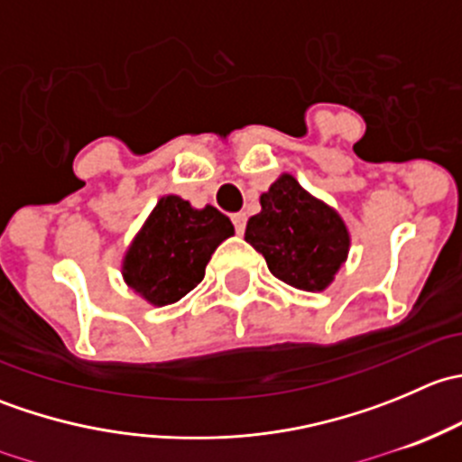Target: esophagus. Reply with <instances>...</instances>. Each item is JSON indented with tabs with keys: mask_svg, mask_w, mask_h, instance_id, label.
I'll return each mask as SVG.
<instances>
[{
	"mask_svg": "<svg viewBox=\"0 0 462 462\" xmlns=\"http://www.w3.org/2000/svg\"><path fill=\"white\" fill-rule=\"evenodd\" d=\"M245 221H248V217H245V212H236V214H232V223H235L236 235H244V230H245Z\"/></svg>",
	"mask_w": 462,
	"mask_h": 462,
	"instance_id": "34e87169",
	"label": "esophagus"
}]
</instances>
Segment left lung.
Here are the masks:
<instances>
[{
    "label": "left lung",
    "instance_id": "obj_1",
    "mask_svg": "<svg viewBox=\"0 0 462 462\" xmlns=\"http://www.w3.org/2000/svg\"><path fill=\"white\" fill-rule=\"evenodd\" d=\"M259 201L261 212L250 217L245 241L263 254L270 273L283 283L309 292L324 291L351 245L342 217L291 174L279 176Z\"/></svg>",
    "mask_w": 462,
    "mask_h": 462
}]
</instances>
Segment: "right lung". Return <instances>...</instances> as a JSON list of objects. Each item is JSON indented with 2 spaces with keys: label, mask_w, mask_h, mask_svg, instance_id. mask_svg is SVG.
<instances>
[{
  "label": "right lung",
  "mask_w": 462,
  "mask_h": 462,
  "mask_svg": "<svg viewBox=\"0 0 462 462\" xmlns=\"http://www.w3.org/2000/svg\"><path fill=\"white\" fill-rule=\"evenodd\" d=\"M232 235L230 218L212 205L162 197L125 254V282L152 306L174 304L203 282L214 250Z\"/></svg>",
  "instance_id": "obj_1"
}]
</instances>
